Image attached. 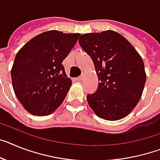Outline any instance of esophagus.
I'll return each mask as SVG.
<instances>
[{"label": "esophagus", "instance_id": "esophagus-1", "mask_svg": "<svg viewBox=\"0 0 160 160\" xmlns=\"http://www.w3.org/2000/svg\"><path fill=\"white\" fill-rule=\"evenodd\" d=\"M83 80H84V76H80L76 78V80H78V81H82Z\"/></svg>", "mask_w": 160, "mask_h": 160}]
</instances>
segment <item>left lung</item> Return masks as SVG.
<instances>
[{"mask_svg": "<svg viewBox=\"0 0 160 160\" xmlns=\"http://www.w3.org/2000/svg\"><path fill=\"white\" fill-rule=\"evenodd\" d=\"M79 44L95 66L98 88L87 95L89 107L107 120L123 119L142 97L146 76L144 62L123 36L108 30L81 35Z\"/></svg>", "mask_w": 160, "mask_h": 160, "instance_id": "obj_1", "label": "left lung"}]
</instances>
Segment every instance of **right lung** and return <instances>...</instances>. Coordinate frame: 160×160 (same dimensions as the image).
<instances>
[{"instance_id":"right-lung-1","label":"right lung","mask_w":160,"mask_h":160,"mask_svg":"<svg viewBox=\"0 0 160 160\" xmlns=\"http://www.w3.org/2000/svg\"><path fill=\"white\" fill-rule=\"evenodd\" d=\"M80 35L48 31L32 38L16 54L12 84L17 98L29 113L50 115L63 102L72 80L62 62Z\"/></svg>"}]
</instances>
